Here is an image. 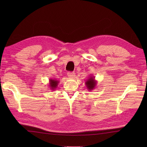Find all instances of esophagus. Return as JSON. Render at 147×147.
Returning <instances> with one entry per match:
<instances>
[{
	"label": "esophagus",
	"instance_id": "1",
	"mask_svg": "<svg viewBox=\"0 0 147 147\" xmlns=\"http://www.w3.org/2000/svg\"><path fill=\"white\" fill-rule=\"evenodd\" d=\"M67 76L69 78H73L75 76V73H73V72H68Z\"/></svg>",
	"mask_w": 147,
	"mask_h": 147
}]
</instances>
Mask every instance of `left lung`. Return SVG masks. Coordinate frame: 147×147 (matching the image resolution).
Here are the masks:
<instances>
[{"mask_svg":"<svg viewBox=\"0 0 147 147\" xmlns=\"http://www.w3.org/2000/svg\"><path fill=\"white\" fill-rule=\"evenodd\" d=\"M97 82L95 80V76H89L88 78L86 80L85 85L88 91H92L95 88Z\"/></svg>","mask_w":147,"mask_h":147,"instance_id":"left-lung-1","label":"left lung"}]
</instances>
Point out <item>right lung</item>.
Returning a JSON list of instances; mask_svg holds the SVG:
<instances>
[{
	"instance_id": "obj_1",
	"label": "right lung",
	"mask_w": 147,
	"mask_h": 147,
	"mask_svg": "<svg viewBox=\"0 0 147 147\" xmlns=\"http://www.w3.org/2000/svg\"><path fill=\"white\" fill-rule=\"evenodd\" d=\"M59 81L56 79H49V88L52 90H55L58 86Z\"/></svg>"
}]
</instances>
